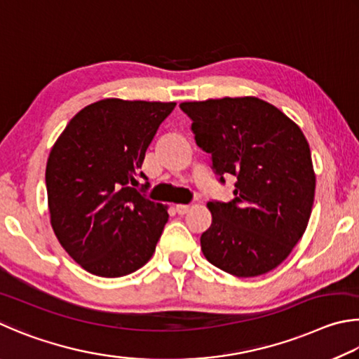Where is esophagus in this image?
<instances>
[{"mask_svg":"<svg viewBox=\"0 0 359 359\" xmlns=\"http://www.w3.org/2000/svg\"><path fill=\"white\" fill-rule=\"evenodd\" d=\"M189 210H191L189 205H176V212H178V215H186Z\"/></svg>","mask_w":359,"mask_h":359,"instance_id":"34e87169","label":"esophagus"}]
</instances>
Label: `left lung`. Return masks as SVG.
Here are the masks:
<instances>
[{
  "label": "left lung",
  "instance_id": "left-lung-1",
  "mask_svg": "<svg viewBox=\"0 0 359 359\" xmlns=\"http://www.w3.org/2000/svg\"><path fill=\"white\" fill-rule=\"evenodd\" d=\"M196 143L211 154L219 183L236 178L231 202L211 200L200 236L206 260L236 278H255L284 262L309 222L316 175L301 129L259 97L180 105Z\"/></svg>",
  "mask_w": 359,
  "mask_h": 359
}]
</instances>
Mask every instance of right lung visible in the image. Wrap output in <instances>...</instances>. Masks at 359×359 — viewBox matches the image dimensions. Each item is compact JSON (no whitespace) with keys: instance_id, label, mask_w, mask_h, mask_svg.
Segmentation results:
<instances>
[{"instance_id":"add662e5","label":"right lung","mask_w":359,"mask_h":359,"mask_svg":"<svg viewBox=\"0 0 359 359\" xmlns=\"http://www.w3.org/2000/svg\"><path fill=\"white\" fill-rule=\"evenodd\" d=\"M175 105L102 99L80 110L50 151V222L88 273L121 278L154 254L168 212L142 194L149 183L138 180H148L140 170L144 153Z\"/></svg>"}]
</instances>
